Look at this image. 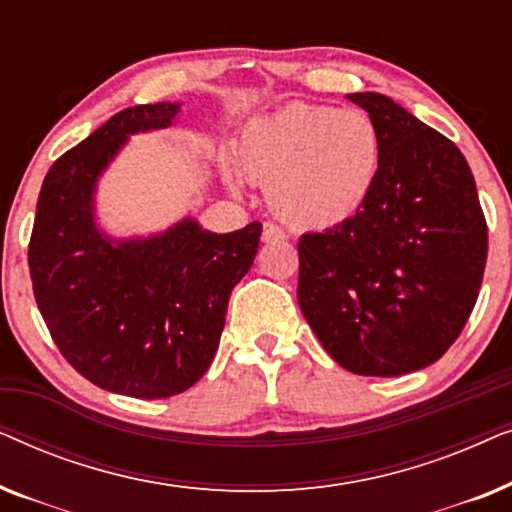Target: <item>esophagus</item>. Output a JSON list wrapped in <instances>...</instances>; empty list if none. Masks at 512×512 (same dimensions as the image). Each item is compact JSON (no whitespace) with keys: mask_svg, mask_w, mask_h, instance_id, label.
Masks as SVG:
<instances>
[{"mask_svg":"<svg viewBox=\"0 0 512 512\" xmlns=\"http://www.w3.org/2000/svg\"><path fill=\"white\" fill-rule=\"evenodd\" d=\"M286 233L282 228L277 226V223H263V240L265 242H272V240H284Z\"/></svg>","mask_w":512,"mask_h":512,"instance_id":"esophagus-1","label":"esophagus"}]
</instances>
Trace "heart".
Returning a JSON list of instances; mask_svg holds the SVG:
<instances>
[{
	"label": "heart",
	"mask_w": 512,
	"mask_h": 512,
	"mask_svg": "<svg viewBox=\"0 0 512 512\" xmlns=\"http://www.w3.org/2000/svg\"><path fill=\"white\" fill-rule=\"evenodd\" d=\"M240 158L251 177L268 184L282 219L331 228L366 205L380 170V135L363 111L293 102L247 125Z\"/></svg>",
	"instance_id": "heart-1"
}]
</instances>
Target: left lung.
I'll return each mask as SVG.
<instances>
[{
	"label": "left lung",
	"mask_w": 512,
	"mask_h": 512,
	"mask_svg": "<svg viewBox=\"0 0 512 512\" xmlns=\"http://www.w3.org/2000/svg\"><path fill=\"white\" fill-rule=\"evenodd\" d=\"M380 135V170L352 219L298 242V303L321 345L356 375L438 361L471 317L487 221L464 153L380 93H352Z\"/></svg>",
	"instance_id": "obj_1"
}]
</instances>
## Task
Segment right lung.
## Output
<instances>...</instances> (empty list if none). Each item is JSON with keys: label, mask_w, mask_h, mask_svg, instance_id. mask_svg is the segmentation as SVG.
Instances as JSON below:
<instances>
[{"label": "right lung", "mask_w": 512, "mask_h": 512, "mask_svg": "<svg viewBox=\"0 0 512 512\" xmlns=\"http://www.w3.org/2000/svg\"><path fill=\"white\" fill-rule=\"evenodd\" d=\"M179 104L118 111L55 160L30 237L34 298L76 373L114 394L170 398L212 363L233 286L254 263L263 226L216 235L193 219L146 240H111L95 226L97 177L128 135L172 125Z\"/></svg>", "instance_id": "right-lung-1"}]
</instances>
